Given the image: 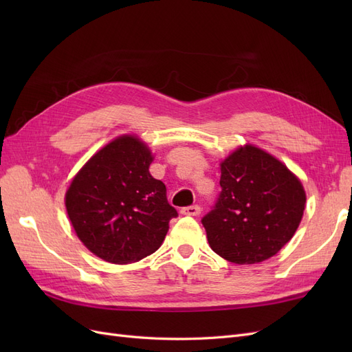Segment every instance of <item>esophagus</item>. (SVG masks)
I'll return each mask as SVG.
<instances>
[{"label": "esophagus", "mask_w": 352, "mask_h": 352, "mask_svg": "<svg viewBox=\"0 0 352 352\" xmlns=\"http://www.w3.org/2000/svg\"><path fill=\"white\" fill-rule=\"evenodd\" d=\"M182 214H185V216H198L199 212H201V207L199 206H189V207H185V208H182Z\"/></svg>", "instance_id": "34e87169"}]
</instances>
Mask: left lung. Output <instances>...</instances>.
<instances>
[{
	"instance_id": "obj_1",
	"label": "left lung",
	"mask_w": 352,
	"mask_h": 352,
	"mask_svg": "<svg viewBox=\"0 0 352 352\" xmlns=\"http://www.w3.org/2000/svg\"><path fill=\"white\" fill-rule=\"evenodd\" d=\"M220 170L221 192L201 220L211 250L236 264L273 257L302 219L305 190L300 179L254 145L233 151Z\"/></svg>"
}]
</instances>
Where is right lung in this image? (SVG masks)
<instances>
[{"label":"right lung","instance_id":"obj_1","mask_svg":"<svg viewBox=\"0 0 352 352\" xmlns=\"http://www.w3.org/2000/svg\"><path fill=\"white\" fill-rule=\"evenodd\" d=\"M153 155L124 135L92 155L73 177L66 208L78 238L97 257L127 264L155 252L177 217L166 185L150 175Z\"/></svg>","mask_w":352,"mask_h":352}]
</instances>
